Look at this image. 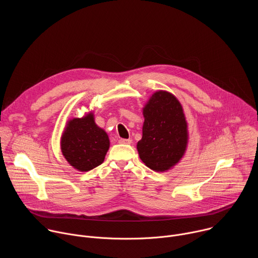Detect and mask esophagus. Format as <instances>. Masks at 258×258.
<instances>
[{
	"instance_id": "esophagus-1",
	"label": "esophagus",
	"mask_w": 258,
	"mask_h": 258,
	"mask_svg": "<svg viewBox=\"0 0 258 258\" xmlns=\"http://www.w3.org/2000/svg\"><path fill=\"white\" fill-rule=\"evenodd\" d=\"M118 142H119L120 144H126V145L132 144V140H131V139H119Z\"/></svg>"
}]
</instances>
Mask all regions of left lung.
Listing matches in <instances>:
<instances>
[{"label":"left lung","instance_id":"obj_1","mask_svg":"<svg viewBox=\"0 0 258 258\" xmlns=\"http://www.w3.org/2000/svg\"><path fill=\"white\" fill-rule=\"evenodd\" d=\"M143 137L137 149L141 160L155 171L175 165L186 152L188 125L178 100L166 91L155 92L143 108Z\"/></svg>","mask_w":258,"mask_h":258}]
</instances>
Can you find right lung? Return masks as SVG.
Returning <instances> with one entry per match:
<instances>
[{"label": "right lung", "mask_w": 258, "mask_h": 258, "mask_svg": "<svg viewBox=\"0 0 258 258\" xmlns=\"http://www.w3.org/2000/svg\"><path fill=\"white\" fill-rule=\"evenodd\" d=\"M110 142L92 112L70 119L61 137V151L68 163L80 171H89L103 163Z\"/></svg>", "instance_id": "obj_1"}]
</instances>
